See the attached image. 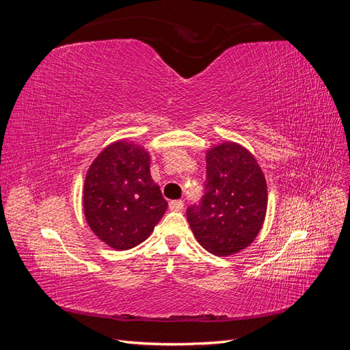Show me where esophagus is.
Listing matches in <instances>:
<instances>
[{"mask_svg": "<svg viewBox=\"0 0 350 350\" xmlns=\"http://www.w3.org/2000/svg\"><path fill=\"white\" fill-rule=\"evenodd\" d=\"M169 208H171L172 211H183V208H184V201H181V200L171 201V203H169Z\"/></svg>", "mask_w": 350, "mask_h": 350, "instance_id": "obj_1", "label": "esophagus"}]
</instances>
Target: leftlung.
Returning <instances> with one entry per match:
<instances>
[{
	"label": "left lung",
	"mask_w": 350,
	"mask_h": 350,
	"mask_svg": "<svg viewBox=\"0 0 350 350\" xmlns=\"http://www.w3.org/2000/svg\"><path fill=\"white\" fill-rule=\"evenodd\" d=\"M206 194L187 210L198 243L219 257L250 247L267 213V183L254 154L242 144L224 142L206 150Z\"/></svg>",
	"instance_id": "1"
}]
</instances>
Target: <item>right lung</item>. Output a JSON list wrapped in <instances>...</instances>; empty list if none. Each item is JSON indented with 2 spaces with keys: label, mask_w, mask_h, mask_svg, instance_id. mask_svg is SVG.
<instances>
[{
  "label": "right lung",
  "mask_w": 350,
  "mask_h": 350,
  "mask_svg": "<svg viewBox=\"0 0 350 350\" xmlns=\"http://www.w3.org/2000/svg\"><path fill=\"white\" fill-rule=\"evenodd\" d=\"M167 208L150 175V153L129 140L108 144L88 169L84 217L108 247L125 251L152 235Z\"/></svg>",
  "instance_id": "right-lung-1"
}]
</instances>
